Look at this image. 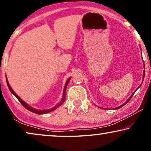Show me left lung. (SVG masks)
Segmentation results:
<instances>
[{"mask_svg":"<svg viewBox=\"0 0 151 151\" xmlns=\"http://www.w3.org/2000/svg\"><path fill=\"white\" fill-rule=\"evenodd\" d=\"M144 69H145V65H144ZM144 76H145V69H144V71H143V79H142V80H143V81H144ZM141 85H142V84H140V85H139V86H138V88H139L140 87V86H141ZM137 89H136V90L135 91H134L133 93L132 94L131 96H130V98H129V99H128V100H127V102H124V104H122V105H120V106H119L118 107H116V108H113V109H114V110H116V109H119V108H121V107H122L123 106H124V105H125L126 104H127V103L129 102V101H130V100H131L132 97H133V95H134V93H135L136 91H137ZM100 108H101V109H103V108H102V107H100Z\"/></svg>","mask_w":151,"mask_h":151,"instance_id":"left-lung-1","label":"left lung"}]
</instances>
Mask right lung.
I'll return each mask as SVG.
<instances>
[{
    "mask_svg": "<svg viewBox=\"0 0 151 151\" xmlns=\"http://www.w3.org/2000/svg\"><path fill=\"white\" fill-rule=\"evenodd\" d=\"M71 77H70V78H68L67 80V82H66V83H65V87H64V90H63V98H62L61 100H60V102L58 103V104H57L56 105H55V106H53V108H51V109H46V110H38V109H34V108H33L32 106H31L30 105H29V104H27V103H26L25 102H24V100H22V99L20 98V97L18 96V95L16 94L15 92L14 91V90L12 89V87H11V86L9 85V82H8V80H7V77H6V81H7V84L8 88H9V89L10 91L12 92V94L14 95V96H16V98H17L18 100H19V102H20V103H21V104H22V106H23L24 107V108L27 109L28 111H31V112H33V113H36V114H38V115H42V114H46V113H50V112H51V111H53L55 110V109H56L57 108H58V107H59L60 106H61V105L63 104V102H65V94H66V89H67V85H68V83H69V80H71Z\"/></svg>",
    "mask_w": 151,
    "mask_h": 151,
    "instance_id": "add662e5",
    "label": "right lung"
}]
</instances>
